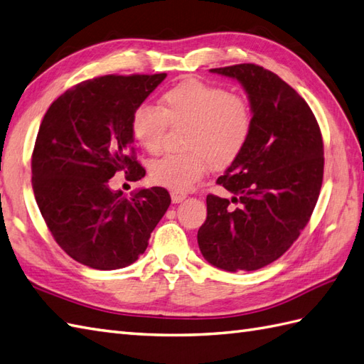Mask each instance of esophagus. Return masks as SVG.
<instances>
[{"instance_id":"esophagus-1","label":"esophagus","mask_w":364,"mask_h":364,"mask_svg":"<svg viewBox=\"0 0 364 364\" xmlns=\"http://www.w3.org/2000/svg\"><path fill=\"white\" fill-rule=\"evenodd\" d=\"M172 203H181L183 200H186V197H188V196H186V193L184 192H172Z\"/></svg>"}]
</instances>
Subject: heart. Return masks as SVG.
I'll return each instance as SVG.
<instances>
[{
    "mask_svg": "<svg viewBox=\"0 0 364 364\" xmlns=\"http://www.w3.org/2000/svg\"><path fill=\"white\" fill-rule=\"evenodd\" d=\"M168 125L189 127L181 155H166L150 167L154 183L183 192L205 176L208 166H231L247 147L252 132V109L247 99L197 79L167 90L159 108L139 105L130 119L133 138L151 154L163 147Z\"/></svg>",
    "mask_w": 364,
    "mask_h": 364,
    "instance_id": "b5f03b06",
    "label": "heart"
}]
</instances>
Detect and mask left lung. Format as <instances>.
I'll return each instance as SVG.
<instances>
[{
    "mask_svg": "<svg viewBox=\"0 0 364 364\" xmlns=\"http://www.w3.org/2000/svg\"><path fill=\"white\" fill-rule=\"evenodd\" d=\"M210 73L242 83L252 132L242 155L217 180L232 198L206 197L198 247L217 268L255 272L281 257L309 223L323 184V136L306 100L274 73L255 63Z\"/></svg>",
    "mask_w": 364,
    "mask_h": 364,
    "instance_id": "left-lung-1",
    "label": "left lung"
}]
</instances>
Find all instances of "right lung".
<instances>
[{"instance_id":"1","label":"right lung","mask_w":364,"mask_h":364,"mask_svg":"<svg viewBox=\"0 0 364 364\" xmlns=\"http://www.w3.org/2000/svg\"><path fill=\"white\" fill-rule=\"evenodd\" d=\"M166 75L109 74L80 82L57 97L41 121L32 154L33 196L55 242L82 265L133 264L171 205L164 188L132 197L109 189L117 172L130 181L146 175L134 155L130 119Z\"/></svg>"}]
</instances>
